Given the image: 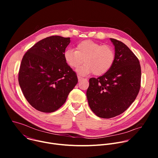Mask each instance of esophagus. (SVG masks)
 <instances>
[{
  "label": "esophagus",
  "mask_w": 158,
  "mask_h": 158,
  "mask_svg": "<svg viewBox=\"0 0 158 158\" xmlns=\"http://www.w3.org/2000/svg\"><path fill=\"white\" fill-rule=\"evenodd\" d=\"M77 78H78V81H81V80L84 79L82 77H81V76H77Z\"/></svg>",
  "instance_id": "esophagus-1"
}]
</instances>
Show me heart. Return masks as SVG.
I'll return each instance as SVG.
<instances>
[{"label":"heart","instance_id":"b5f03b06","mask_svg":"<svg viewBox=\"0 0 158 158\" xmlns=\"http://www.w3.org/2000/svg\"><path fill=\"white\" fill-rule=\"evenodd\" d=\"M76 50L67 49L64 53V58L67 65L76 69L84 60L85 63L76 70L81 76H86L93 73L96 76H102L107 73L115 61L114 49L107 45H101L92 40H84L76 46Z\"/></svg>","mask_w":158,"mask_h":158}]
</instances>
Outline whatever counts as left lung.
Masks as SVG:
<instances>
[{
	"label": "left lung",
	"instance_id": "8db88e82",
	"mask_svg": "<svg viewBox=\"0 0 158 158\" xmlns=\"http://www.w3.org/2000/svg\"><path fill=\"white\" fill-rule=\"evenodd\" d=\"M115 49L111 69L89 79L86 96L89 106L99 118L109 119L124 112L136 99L141 87V70L137 57L126 44L110 38Z\"/></svg>",
	"mask_w": 158,
	"mask_h": 158
}]
</instances>
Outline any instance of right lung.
I'll list each match as a JSON object with an SVG mask.
<instances>
[{"mask_svg": "<svg viewBox=\"0 0 158 158\" xmlns=\"http://www.w3.org/2000/svg\"><path fill=\"white\" fill-rule=\"evenodd\" d=\"M70 42L69 37H46L34 44L22 59L19 83L28 102L37 110H57L78 82L64 58Z\"/></svg>", "mask_w": 158, "mask_h": 158, "instance_id": "1", "label": "right lung"}]
</instances>
